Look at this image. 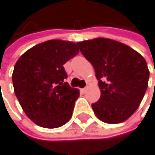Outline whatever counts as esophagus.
Segmentation results:
<instances>
[{
  "mask_svg": "<svg viewBox=\"0 0 155 155\" xmlns=\"http://www.w3.org/2000/svg\"><path fill=\"white\" fill-rule=\"evenodd\" d=\"M86 89H87V86H86V87H84V88H83L82 90H83L84 92H85V91H86Z\"/></svg>",
  "mask_w": 155,
  "mask_h": 155,
  "instance_id": "obj_1",
  "label": "esophagus"
}]
</instances>
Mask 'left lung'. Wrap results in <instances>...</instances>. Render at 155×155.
I'll return each mask as SVG.
<instances>
[{
    "instance_id": "1",
    "label": "left lung",
    "mask_w": 155,
    "mask_h": 155,
    "mask_svg": "<svg viewBox=\"0 0 155 155\" xmlns=\"http://www.w3.org/2000/svg\"><path fill=\"white\" fill-rule=\"evenodd\" d=\"M76 45L93 65L98 80L100 98L92 104L97 117L107 124L127 120L139 108L148 87L150 71L144 58L128 45L107 38Z\"/></svg>"
}]
</instances>
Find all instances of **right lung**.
Returning a JSON list of instances; mask_svg holds the SVG:
<instances>
[{
  "mask_svg": "<svg viewBox=\"0 0 155 155\" xmlns=\"http://www.w3.org/2000/svg\"><path fill=\"white\" fill-rule=\"evenodd\" d=\"M78 53L72 41L49 40L16 61L12 75L15 94L26 115L39 127L57 128L71 118L80 92L65 82L63 65Z\"/></svg>",
  "mask_w": 155,
  "mask_h": 155,
  "instance_id": "1",
  "label": "right lung"
}]
</instances>
